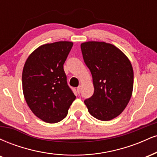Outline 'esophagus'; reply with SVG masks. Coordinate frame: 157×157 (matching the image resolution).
<instances>
[{
    "instance_id": "34e87169",
    "label": "esophagus",
    "mask_w": 157,
    "mask_h": 157,
    "mask_svg": "<svg viewBox=\"0 0 157 157\" xmlns=\"http://www.w3.org/2000/svg\"><path fill=\"white\" fill-rule=\"evenodd\" d=\"M77 93H78V94H80V92H81V86H79L78 87H77Z\"/></svg>"
}]
</instances>
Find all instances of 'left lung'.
I'll return each mask as SVG.
<instances>
[{"label": "left lung", "instance_id": "1", "mask_svg": "<svg viewBox=\"0 0 157 157\" xmlns=\"http://www.w3.org/2000/svg\"><path fill=\"white\" fill-rule=\"evenodd\" d=\"M80 48L94 88L92 96L84 102L94 117L109 121L119 116L130 100L134 86L132 66L112 44L90 41Z\"/></svg>", "mask_w": 157, "mask_h": 157}]
</instances>
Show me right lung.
<instances>
[{
  "mask_svg": "<svg viewBox=\"0 0 157 157\" xmlns=\"http://www.w3.org/2000/svg\"><path fill=\"white\" fill-rule=\"evenodd\" d=\"M73 43L43 45L28 57L22 74L23 91L35 116L48 123L61 121L75 100L67 83L63 64Z\"/></svg>",
  "mask_w": 157,
  "mask_h": 157,
  "instance_id": "right-lung-1",
  "label": "right lung"
}]
</instances>
